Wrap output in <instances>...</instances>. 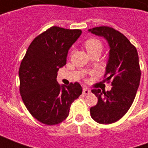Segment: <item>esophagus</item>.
Segmentation results:
<instances>
[{
  "instance_id": "esophagus-1",
  "label": "esophagus",
  "mask_w": 148,
  "mask_h": 148,
  "mask_svg": "<svg viewBox=\"0 0 148 148\" xmlns=\"http://www.w3.org/2000/svg\"><path fill=\"white\" fill-rule=\"evenodd\" d=\"M83 94H85V95H86V94H90V93H91V91H90L89 89H87V88H83Z\"/></svg>"
}]
</instances>
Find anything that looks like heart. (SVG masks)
<instances>
[{
  "mask_svg": "<svg viewBox=\"0 0 148 148\" xmlns=\"http://www.w3.org/2000/svg\"><path fill=\"white\" fill-rule=\"evenodd\" d=\"M85 47L88 53L93 51L101 52L103 45L102 42H101L99 39L92 38V39H89L86 42H85Z\"/></svg>",
  "mask_w": 148,
  "mask_h": 148,
  "instance_id": "1",
  "label": "heart"
}]
</instances>
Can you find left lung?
Instances as JSON below:
<instances>
[{"mask_svg": "<svg viewBox=\"0 0 148 148\" xmlns=\"http://www.w3.org/2000/svg\"><path fill=\"white\" fill-rule=\"evenodd\" d=\"M88 31L103 37L109 44L105 77L107 81L112 80L109 91L92 90L98 102L90 108V114L99 124H112L124 116L136 97L141 76L139 56L136 48L118 31L106 26Z\"/></svg>", "mask_w": 148, "mask_h": 148, "instance_id": "1", "label": "left lung"}]
</instances>
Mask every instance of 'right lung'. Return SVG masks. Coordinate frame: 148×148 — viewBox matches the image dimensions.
Instances as JSON below:
<instances>
[{"mask_svg": "<svg viewBox=\"0 0 148 148\" xmlns=\"http://www.w3.org/2000/svg\"><path fill=\"white\" fill-rule=\"evenodd\" d=\"M82 34L79 29L52 27L35 38L21 62L20 92L27 110L37 121L55 125L66 120L71 106L82 93L78 82L60 85L59 68L66 63L68 51Z\"/></svg>", "mask_w": 148, "mask_h": 148, "instance_id": "add662e5", "label": "right lung"}]
</instances>
